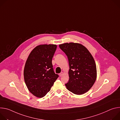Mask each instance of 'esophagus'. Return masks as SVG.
<instances>
[{
    "label": "esophagus",
    "instance_id": "obj_1",
    "mask_svg": "<svg viewBox=\"0 0 120 120\" xmlns=\"http://www.w3.org/2000/svg\"><path fill=\"white\" fill-rule=\"evenodd\" d=\"M63 75V72H61V73H60L59 74V76H60V77H62Z\"/></svg>",
    "mask_w": 120,
    "mask_h": 120
}]
</instances>
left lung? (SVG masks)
Returning a JSON list of instances; mask_svg holds the SVG:
<instances>
[{"label": "left lung", "instance_id": "8db88e82", "mask_svg": "<svg viewBox=\"0 0 120 120\" xmlns=\"http://www.w3.org/2000/svg\"><path fill=\"white\" fill-rule=\"evenodd\" d=\"M67 55L70 69L67 89L77 95L83 94L94 84L97 77L96 66L90 53L82 45L66 43L59 45Z\"/></svg>", "mask_w": 120, "mask_h": 120}]
</instances>
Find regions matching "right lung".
Returning <instances> with one entry per match:
<instances>
[{"label":"right lung","instance_id":"add662e5","mask_svg":"<svg viewBox=\"0 0 120 120\" xmlns=\"http://www.w3.org/2000/svg\"><path fill=\"white\" fill-rule=\"evenodd\" d=\"M57 49L54 44L40 45L30 52L25 63L24 81L29 91L38 98L49 91L59 75L53 71L52 59Z\"/></svg>","mask_w":120,"mask_h":120}]
</instances>
